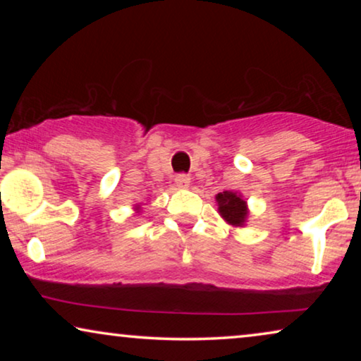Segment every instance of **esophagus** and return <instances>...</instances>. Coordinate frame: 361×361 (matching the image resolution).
Returning <instances> with one entry per match:
<instances>
[{
  "label": "esophagus",
  "mask_w": 361,
  "mask_h": 361,
  "mask_svg": "<svg viewBox=\"0 0 361 361\" xmlns=\"http://www.w3.org/2000/svg\"><path fill=\"white\" fill-rule=\"evenodd\" d=\"M176 185L179 187V189H189L190 177L185 176V174H179L176 177Z\"/></svg>",
  "instance_id": "esophagus-1"
}]
</instances>
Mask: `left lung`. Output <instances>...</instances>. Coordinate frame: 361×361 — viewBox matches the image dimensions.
Instances as JSON below:
<instances>
[{"instance_id":"1","label":"left lung","mask_w":361,"mask_h":361,"mask_svg":"<svg viewBox=\"0 0 361 361\" xmlns=\"http://www.w3.org/2000/svg\"><path fill=\"white\" fill-rule=\"evenodd\" d=\"M216 205H219V214L226 224L233 226V228H243L248 224V204L243 199L240 192L224 190L215 195Z\"/></svg>"}]
</instances>
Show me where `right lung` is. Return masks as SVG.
<instances>
[{"instance_id":"obj_1","label":"right lung","mask_w":361,"mask_h":361,"mask_svg":"<svg viewBox=\"0 0 361 361\" xmlns=\"http://www.w3.org/2000/svg\"><path fill=\"white\" fill-rule=\"evenodd\" d=\"M141 205H135V212H136V214H141Z\"/></svg>"}]
</instances>
